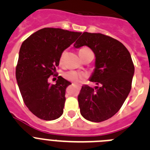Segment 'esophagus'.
I'll return each mask as SVG.
<instances>
[{
  "label": "esophagus",
  "instance_id": "obj_1",
  "mask_svg": "<svg viewBox=\"0 0 150 150\" xmlns=\"http://www.w3.org/2000/svg\"><path fill=\"white\" fill-rule=\"evenodd\" d=\"M72 85H73V86H75V84H74V83H72ZM77 87L79 88H80V86H77Z\"/></svg>",
  "mask_w": 150,
  "mask_h": 150
}]
</instances>
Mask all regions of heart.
<instances>
[{"label":"heart","instance_id":"1","mask_svg":"<svg viewBox=\"0 0 150 150\" xmlns=\"http://www.w3.org/2000/svg\"><path fill=\"white\" fill-rule=\"evenodd\" d=\"M86 51H90V50L86 48V47H85V48H83L79 50V53H81V52H83ZM66 55H67V51H64L62 53V55H61V62H63L64 58H65ZM64 76L67 80L74 82V83H78V82H79L82 79V74H79V72H76V71H67V72H65L64 74Z\"/></svg>","mask_w":150,"mask_h":150}]
</instances>
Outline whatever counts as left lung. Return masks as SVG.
Returning <instances> with one entry per match:
<instances>
[{
	"mask_svg": "<svg viewBox=\"0 0 150 150\" xmlns=\"http://www.w3.org/2000/svg\"><path fill=\"white\" fill-rule=\"evenodd\" d=\"M87 46L95 55V68L89 80L94 88L83 85L78 102L82 116L100 122L114 116L132 88L134 66L130 52L117 40L100 33H83L75 48Z\"/></svg>",
	"mask_w": 150,
	"mask_h": 150,
	"instance_id": "1",
	"label": "left lung"
}]
</instances>
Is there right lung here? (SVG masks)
Returning <instances> with one entry per match:
<instances>
[{
  "instance_id": "right-lung-1",
  "label": "right lung",
  "mask_w": 150,
  "mask_h": 150,
  "mask_svg": "<svg viewBox=\"0 0 150 150\" xmlns=\"http://www.w3.org/2000/svg\"><path fill=\"white\" fill-rule=\"evenodd\" d=\"M81 32L44 28L22 43L16 69L18 88L29 110L43 120H54L63 113L66 88L71 83L59 76L55 85L48 79L55 75L61 55Z\"/></svg>"
}]
</instances>
